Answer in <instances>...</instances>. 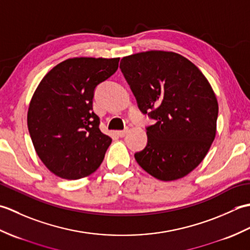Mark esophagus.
<instances>
[{
	"label": "esophagus",
	"mask_w": 250,
	"mask_h": 250,
	"mask_svg": "<svg viewBox=\"0 0 250 250\" xmlns=\"http://www.w3.org/2000/svg\"><path fill=\"white\" fill-rule=\"evenodd\" d=\"M126 133H128V131H126V130H124V131H118V132H117V134H118V136H120V137H124V136H125V135H126Z\"/></svg>",
	"instance_id": "34e87169"
}]
</instances>
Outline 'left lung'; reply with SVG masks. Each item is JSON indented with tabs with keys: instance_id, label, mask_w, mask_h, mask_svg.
Masks as SVG:
<instances>
[{
	"instance_id": "1",
	"label": "left lung",
	"mask_w": 250,
	"mask_h": 250,
	"mask_svg": "<svg viewBox=\"0 0 250 250\" xmlns=\"http://www.w3.org/2000/svg\"><path fill=\"white\" fill-rule=\"evenodd\" d=\"M120 68L142 113L156 120L147 128L146 147L134 155L136 162L163 182L185 177L203 161L216 136L218 102L210 83L173 51L126 56Z\"/></svg>"
}]
</instances>
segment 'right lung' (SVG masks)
Masks as SVG:
<instances>
[{
  "label": "right lung",
  "mask_w": 250,
  "mask_h": 250,
  "mask_svg": "<svg viewBox=\"0 0 250 250\" xmlns=\"http://www.w3.org/2000/svg\"><path fill=\"white\" fill-rule=\"evenodd\" d=\"M118 63L119 58H72L51 68L37 86L28 128L37 156L57 176L83 178L102 163L111 139L99 128L92 99Z\"/></svg>",
  "instance_id": "right-lung-1"
}]
</instances>
